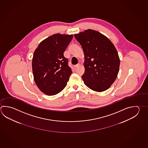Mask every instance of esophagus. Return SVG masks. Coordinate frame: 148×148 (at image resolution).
Listing matches in <instances>:
<instances>
[{
    "label": "esophagus",
    "mask_w": 148,
    "mask_h": 148,
    "mask_svg": "<svg viewBox=\"0 0 148 148\" xmlns=\"http://www.w3.org/2000/svg\"><path fill=\"white\" fill-rule=\"evenodd\" d=\"M81 63L79 62V63H78V64H77V65H76L74 66V67H75V69H76V68H77V67H79L80 66H81Z\"/></svg>",
    "instance_id": "esophagus-1"
}]
</instances>
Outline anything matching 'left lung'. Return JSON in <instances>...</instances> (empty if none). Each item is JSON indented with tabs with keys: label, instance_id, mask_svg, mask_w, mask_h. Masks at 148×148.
Instances as JSON below:
<instances>
[{
	"label": "left lung",
	"instance_id": "obj_1",
	"mask_svg": "<svg viewBox=\"0 0 148 148\" xmlns=\"http://www.w3.org/2000/svg\"><path fill=\"white\" fill-rule=\"evenodd\" d=\"M84 51V84L94 91L108 89L117 78L120 59L116 47L107 36L88 29L75 34Z\"/></svg>",
	"mask_w": 148,
	"mask_h": 148
}]
</instances>
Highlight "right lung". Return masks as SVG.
I'll use <instances>...</instances> for the list:
<instances>
[{"instance_id":"right-lung-1","label":"right lung","mask_w":148,"mask_h":148,"mask_svg":"<svg viewBox=\"0 0 148 148\" xmlns=\"http://www.w3.org/2000/svg\"><path fill=\"white\" fill-rule=\"evenodd\" d=\"M73 36L54 34L40 42L34 52L32 62L34 81L46 95H56L67 85L72 72L64 52Z\"/></svg>"}]
</instances>
